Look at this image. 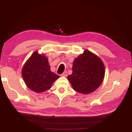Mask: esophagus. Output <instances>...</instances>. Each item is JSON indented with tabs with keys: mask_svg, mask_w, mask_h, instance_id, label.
<instances>
[{
	"mask_svg": "<svg viewBox=\"0 0 132 132\" xmlns=\"http://www.w3.org/2000/svg\"><path fill=\"white\" fill-rule=\"evenodd\" d=\"M67 75H68V73H67V71H64V73L62 74V77H67Z\"/></svg>",
	"mask_w": 132,
	"mask_h": 132,
	"instance_id": "1",
	"label": "esophagus"
}]
</instances>
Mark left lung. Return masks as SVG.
<instances>
[{"label":"left lung","instance_id":"left-lung-1","mask_svg":"<svg viewBox=\"0 0 132 132\" xmlns=\"http://www.w3.org/2000/svg\"><path fill=\"white\" fill-rule=\"evenodd\" d=\"M73 73L68 79L73 89L87 94L93 93L101 84L105 76V66L101 60L85 50L73 64Z\"/></svg>","mask_w":132,"mask_h":132}]
</instances>
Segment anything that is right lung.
Instances as JSON below:
<instances>
[{
    "label": "right lung",
    "instance_id": "obj_1",
    "mask_svg": "<svg viewBox=\"0 0 132 132\" xmlns=\"http://www.w3.org/2000/svg\"><path fill=\"white\" fill-rule=\"evenodd\" d=\"M22 75L27 87L38 93L50 89L53 82L59 78L58 75L51 71L47 58L37 51L25 64Z\"/></svg>",
    "mask_w": 132,
    "mask_h": 132
}]
</instances>
